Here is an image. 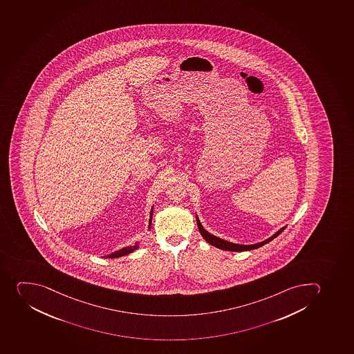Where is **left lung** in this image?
<instances>
[{"instance_id":"1","label":"left lung","mask_w":354,"mask_h":354,"mask_svg":"<svg viewBox=\"0 0 354 354\" xmlns=\"http://www.w3.org/2000/svg\"><path fill=\"white\" fill-rule=\"evenodd\" d=\"M196 221H197L198 229L201 231V236H203V238H204L208 243H211L212 246L218 247L220 250H230V252H245V250H255V248H259V247L270 243V241L274 239L277 236H279L282 231L285 230L286 227H287V225H286V227H281L280 230L277 231L276 234H272L271 237L268 238V239L264 240V241H261V243H253V245H239V243H230V241H227V240L221 239V238L216 237L214 234H209V232L205 230L204 227L201 225V221L198 218L197 215H196Z\"/></svg>"}]
</instances>
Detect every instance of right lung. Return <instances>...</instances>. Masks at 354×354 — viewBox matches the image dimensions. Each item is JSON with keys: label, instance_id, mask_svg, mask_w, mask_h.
Segmentation results:
<instances>
[{"label": "right lung", "instance_id": "add662e5", "mask_svg": "<svg viewBox=\"0 0 354 354\" xmlns=\"http://www.w3.org/2000/svg\"><path fill=\"white\" fill-rule=\"evenodd\" d=\"M153 206L151 207V211H150L149 229L150 225H151V220H153ZM138 248H139V243H136L134 245H132V246L124 247V248H122V250H116V252H114V253L109 254V255H107V257H108V259H116V257H124V255H127V254L132 253V252L138 250Z\"/></svg>", "mask_w": 354, "mask_h": 354}]
</instances>
